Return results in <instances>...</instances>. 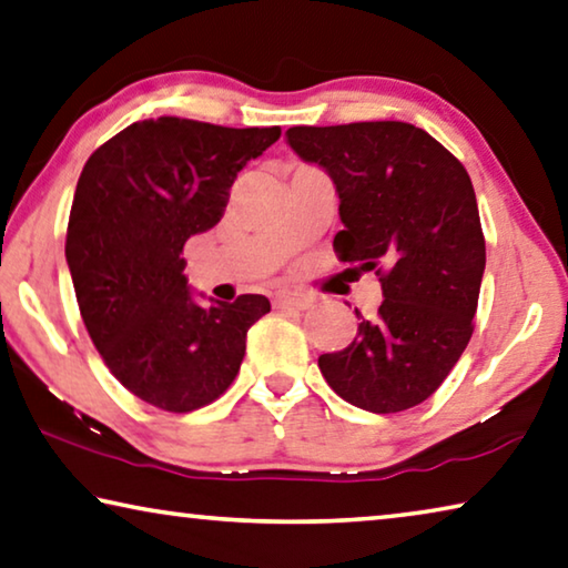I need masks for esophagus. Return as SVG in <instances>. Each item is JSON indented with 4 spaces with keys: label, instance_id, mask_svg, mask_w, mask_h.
<instances>
[{
    "label": "esophagus",
    "instance_id": "1",
    "mask_svg": "<svg viewBox=\"0 0 568 568\" xmlns=\"http://www.w3.org/2000/svg\"><path fill=\"white\" fill-rule=\"evenodd\" d=\"M273 305L275 308H308V305H313V298L311 295H303V293H277L273 298Z\"/></svg>",
    "mask_w": 568,
    "mask_h": 568
}]
</instances>
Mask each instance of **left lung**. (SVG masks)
<instances>
[{
    "label": "left lung",
    "mask_w": 568,
    "mask_h": 568,
    "mask_svg": "<svg viewBox=\"0 0 568 568\" xmlns=\"http://www.w3.org/2000/svg\"><path fill=\"white\" fill-rule=\"evenodd\" d=\"M285 136L336 186L338 257L382 275L379 316L356 311V338L318 356L323 379L358 409L417 407L473 336L485 240L470 176L443 143L402 121L295 125Z\"/></svg>",
    "instance_id": "left-lung-1"
}]
</instances>
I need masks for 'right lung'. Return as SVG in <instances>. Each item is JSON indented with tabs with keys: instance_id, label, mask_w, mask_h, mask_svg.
<instances>
[{
	"instance_id": "obj_1",
	"label": "right lung",
	"mask_w": 568,
	"mask_h": 568,
	"mask_svg": "<svg viewBox=\"0 0 568 568\" xmlns=\"http://www.w3.org/2000/svg\"><path fill=\"white\" fill-rule=\"evenodd\" d=\"M281 139V125L227 129L161 115L131 123L85 161L65 260L98 354L125 389L166 412L227 392L265 295L200 305L184 242L212 230L237 171Z\"/></svg>"
}]
</instances>
